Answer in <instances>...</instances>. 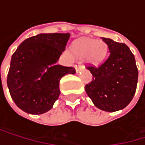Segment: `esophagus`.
Segmentation results:
<instances>
[{"label":"esophagus","instance_id":"1","mask_svg":"<svg viewBox=\"0 0 145 145\" xmlns=\"http://www.w3.org/2000/svg\"><path fill=\"white\" fill-rule=\"evenodd\" d=\"M74 68H75V71H76V72H79L80 71L83 70L85 67H84V65H82L80 63H76V65H74Z\"/></svg>","mask_w":145,"mask_h":145}]
</instances>
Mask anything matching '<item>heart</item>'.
<instances>
[{
  "instance_id": "heart-1",
  "label": "heart",
  "mask_w": 145,
  "mask_h": 145,
  "mask_svg": "<svg viewBox=\"0 0 145 145\" xmlns=\"http://www.w3.org/2000/svg\"><path fill=\"white\" fill-rule=\"evenodd\" d=\"M73 50L80 57L86 56L90 64L97 65L105 58L107 47L103 41H97L92 39H81L73 44Z\"/></svg>"
}]
</instances>
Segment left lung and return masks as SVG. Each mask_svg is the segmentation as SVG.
I'll return each instance as SVG.
<instances>
[{"label": "left lung", "mask_w": 145, "mask_h": 145, "mask_svg": "<svg viewBox=\"0 0 145 145\" xmlns=\"http://www.w3.org/2000/svg\"><path fill=\"white\" fill-rule=\"evenodd\" d=\"M101 39L108 47L109 56L100 66L87 67L93 77L85 90L97 108L112 112L130 103L135 94L138 72L135 58L126 44Z\"/></svg>", "instance_id": "left-lung-1"}]
</instances>
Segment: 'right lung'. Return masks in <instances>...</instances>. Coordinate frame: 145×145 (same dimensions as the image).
<instances>
[{
	"label": "right lung",
	"instance_id": "add662e5",
	"mask_svg": "<svg viewBox=\"0 0 145 145\" xmlns=\"http://www.w3.org/2000/svg\"><path fill=\"white\" fill-rule=\"evenodd\" d=\"M71 37L67 33H40L24 40L12 56L7 86L15 104L28 114L49 111L59 98V80L73 67L57 65Z\"/></svg>",
	"mask_w": 145,
	"mask_h": 145
}]
</instances>
